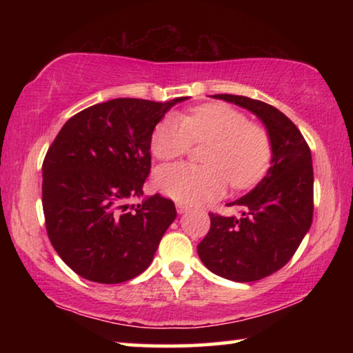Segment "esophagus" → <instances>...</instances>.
<instances>
[{"mask_svg":"<svg viewBox=\"0 0 353 353\" xmlns=\"http://www.w3.org/2000/svg\"><path fill=\"white\" fill-rule=\"evenodd\" d=\"M176 208H177V213L179 214H182V213H187L190 208L187 207V205H183V204H176Z\"/></svg>","mask_w":353,"mask_h":353,"instance_id":"1","label":"esophagus"}]
</instances>
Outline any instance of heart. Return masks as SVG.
I'll use <instances>...</instances> for the list:
<instances>
[{
    "label": "heart",
    "instance_id": "b5f03b06",
    "mask_svg": "<svg viewBox=\"0 0 353 353\" xmlns=\"http://www.w3.org/2000/svg\"><path fill=\"white\" fill-rule=\"evenodd\" d=\"M193 143H210L202 160L166 165L155 171V185L168 198L201 204L224 193L227 181L236 190L252 187L265 174L272 157L271 139L260 126L234 107L213 103L196 107L188 115H165L151 137V149L160 160L187 154Z\"/></svg>",
    "mask_w": 353,
    "mask_h": 353
}]
</instances>
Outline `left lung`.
Instances as JSON below:
<instances>
[{"label": "left lung", "instance_id": "obj_1", "mask_svg": "<svg viewBox=\"0 0 353 353\" xmlns=\"http://www.w3.org/2000/svg\"><path fill=\"white\" fill-rule=\"evenodd\" d=\"M252 112L271 139V168L259 185L227 205L238 216L210 214V230L198 244L202 263L219 277L255 282L291 260L313 221L312 152L301 130L276 107L238 94H213Z\"/></svg>", "mask_w": 353, "mask_h": 353}]
</instances>
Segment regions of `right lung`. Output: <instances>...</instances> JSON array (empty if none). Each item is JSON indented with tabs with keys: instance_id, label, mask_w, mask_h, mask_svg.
I'll list each match as a JSON object with an SVG mask.
<instances>
[{
	"instance_id": "add662e5",
	"label": "right lung",
	"mask_w": 353,
	"mask_h": 353,
	"mask_svg": "<svg viewBox=\"0 0 353 353\" xmlns=\"http://www.w3.org/2000/svg\"><path fill=\"white\" fill-rule=\"evenodd\" d=\"M117 98L71 117L45 155L41 204L48 238L77 276L123 283L151 265L176 219L171 199L154 194L141 204L151 171L154 128L172 105Z\"/></svg>"
}]
</instances>
